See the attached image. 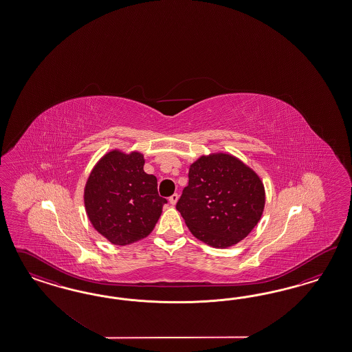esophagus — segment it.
I'll use <instances>...</instances> for the list:
<instances>
[{"label": "esophagus", "instance_id": "esophagus-1", "mask_svg": "<svg viewBox=\"0 0 352 352\" xmlns=\"http://www.w3.org/2000/svg\"><path fill=\"white\" fill-rule=\"evenodd\" d=\"M178 199H179V195L178 193H174V195H171L170 197H169V203L171 205H175L177 201H178Z\"/></svg>", "mask_w": 352, "mask_h": 352}]
</instances>
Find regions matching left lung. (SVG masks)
I'll return each instance as SVG.
<instances>
[{
    "label": "left lung",
    "mask_w": 352,
    "mask_h": 352,
    "mask_svg": "<svg viewBox=\"0 0 352 352\" xmlns=\"http://www.w3.org/2000/svg\"><path fill=\"white\" fill-rule=\"evenodd\" d=\"M265 203V187L256 171L232 155L212 153L190 166L177 210L196 239L228 248L252 232Z\"/></svg>",
    "instance_id": "1"
}]
</instances>
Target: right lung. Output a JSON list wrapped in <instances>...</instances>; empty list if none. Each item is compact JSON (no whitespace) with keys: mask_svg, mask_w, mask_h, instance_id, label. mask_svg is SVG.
<instances>
[{"mask_svg":"<svg viewBox=\"0 0 352 352\" xmlns=\"http://www.w3.org/2000/svg\"><path fill=\"white\" fill-rule=\"evenodd\" d=\"M143 166L142 153L113 149L98 161L86 182L87 217L115 245H129L148 236L168 203L157 192L156 177Z\"/></svg>","mask_w":352,"mask_h":352,"instance_id":"add662e5","label":"right lung"}]
</instances>
